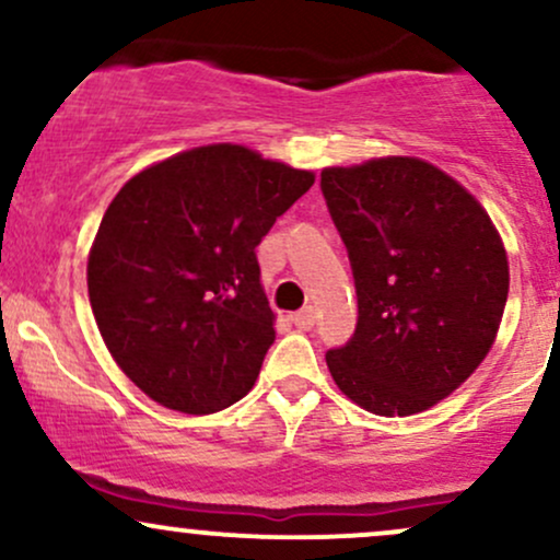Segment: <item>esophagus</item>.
<instances>
[{"instance_id":"1","label":"esophagus","mask_w":560,"mask_h":560,"mask_svg":"<svg viewBox=\"0 0 560 560\" xmlns=\"http://www.w3.org/2000/svg\"><path fill=\"white\" fill-rule=\"evenodd\" d=\"M292 324L298 326V329L307 331L313 324H316V311H313V307H302V311H298L292 316Z\"/></svg>"}]
</instances>
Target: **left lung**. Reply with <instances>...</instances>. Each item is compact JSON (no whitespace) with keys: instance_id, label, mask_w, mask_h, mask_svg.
Wrapping results in <instances>:
<instances>
[{"instance_id":"1","label":"left lung","mask_w":560,"mask_h":560,"mask_svg":"<svg viewBox=\"0 0 560 560\" xmlns=\"http://www.w3.org/2000/svg\"><path fill=\"white\" fill-rule=\"evenodd\" d=\"M350 255L358 326L326 352L334 384L376 416H413L453 395L498 337L508 255L479 199L421 158L320 171Z\"/></svg>"}]
</instances>
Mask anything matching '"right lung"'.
<instances>
[{"instance_id":"1","label":"right lung","mask_w":560,"mask_h":560,"mask_svg":"<svg viewBox=\"0 0 560 560\" xmlns=\"http://www.w3.org/2000/svg\"><path fill=\"white\" fill-rule=\"evenodd\" d=\"M313 182V171L221 141L120 186L86 284L113 361L147 397L208 416L253 389L276 339L255 247Z\"/></svg>"}]
</instances>
